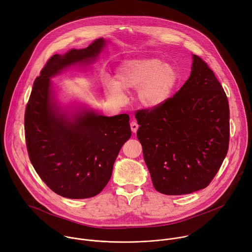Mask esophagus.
Listing matches in <instances>:
<instances>
[{"label": "esophagus", "mask_w": 252, "mask_h": 252, "mask_svg": "<svg viewBox=\"0 0 252 252\" xmlns=\"http://www.w3.org/2000/svg\"><path fill=\"white\" fill-rule=\"evenodd\" d=\"M130 128H131V131L135 133V132L137 131V128H138V125H137L135 122H131V123H130Z\"/></svg>", "instance_id": "obj_1"}]
</instances>
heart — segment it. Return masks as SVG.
<instances>
[{"label": "heart", "instance_id": "obj_1", "mask_svg": "<svg viewBox=\"0 0 252 252\" xmlns=\"http://www.w3.org/2000/svg\"><path fill=\"white\" fill-rule=\"evenodd\" d=\"M178 81V71L170 63L154 58L129 60L118 68L115 81L105 82V91L114 100L124 102V91L136 89L138 102L157 109L170 98Z\"/></svg>", "mask_w": 252, "mask_h": 252}]
</instances>
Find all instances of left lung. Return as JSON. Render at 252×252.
Instances as JSON below:
<instances>
[{
    "mask_svg": "<svg viewBox=\"0 0 252 252\" xmlns=\"http://www.w3.org/2000/svg\"><path fill=\"white\" fill-rule=\"evenodd\" d=\"M192 60L189 80L172 97L135 113L153 185L167 195L205 189L228 151L227 96L208 64L196 55Z\"/></svg>",
    "mask_w": 252,
    "mask_h": 252,
    "instance_id": "obj_1",
    "label": "left lung"
}]
</instances>
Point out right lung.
Wrapping results in <instances>:
<instances>
[{"instance_id": "obj_1", "label": "right lung", "mask_w": 252, "mask_h": 252, "mask_svg": "<svg viewBox=\"0 0 252 252\" xmlns=\"http://www.w3.org/2000/svg\"><path fill=\"white\" fill-rule=\"evenodd\" d=\"M104 46L105 41L99 38L86 49L54 55L34 80L26 107L30 160L42 181L66 198L98 194L109 183L116 158L131 135L126 114L103 117L80 110L68 116L55 100L50 79L67 66L91 63Z\"/></svg>"}]
</instances>
